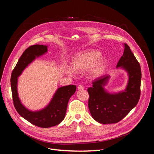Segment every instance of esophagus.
Listing matches in <instances>:
<instances>
[{"label":"esophagus","mask_w":154,"mask_h":154,"mask_svg":"<svg viewBox=\"0 0 154 154\" xmlns=\"http://www.w3.org/2000/svg\"><path fill=\"white\" fill-rule=\"evenodd\" d=\"M78 88L79 90H83V89H84V87H83L82 85H79L78 86Z\"/></svg>","instance_id":"34e87169"}]
</instances>
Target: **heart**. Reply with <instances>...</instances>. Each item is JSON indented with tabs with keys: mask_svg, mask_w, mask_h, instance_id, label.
<instances>
[{
	"mask_svg": "<svg viewBox=\"0 0 154 154\" xmlns=\"http://www.w3.org/2000/svg\"><path fill=\"white\" fill-rule=\"evenodd\" d=\"M100 56V52L94 50L78 54L72 59V67L67 69V72L72 74L74 71H82L87 69V75L90 78L100 76L107 66V60Z\"/></svg>",
	"mask_w": 154,
	"mask_h": 154,
	"instance_id": "b5f03b06",
	"label": "heart"
}]
</instances>
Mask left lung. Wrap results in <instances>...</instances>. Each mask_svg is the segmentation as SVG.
<instances>
[{"label":"left lung","mask_w":154,"mask_h":154,"mask_svg":"<svg viewBox=\"0 0 154 154\" xmlns=\"http://www.w3.org/2000/svg\"><path fill=\"white\" fill-rule=\"evenodd\" d=\"M128 73L127 87L124 92L110 94L103 88L109 76L97 78L88 88V106L92 117L102 124L116 123L122 120L136 106L141 95V71L139 63L125 44L123 54L117 64Z\"/></svg>","instance_id":"8db88e82"}]
</instances>
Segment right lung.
I'll return each instance as SVG.
<instances>
[{"instance_id": "obj_1", "label": "right lung", "mask_w": 154, "mask_h": 154, "mask_svg": "<svg viewBox=\"0 0 154 154\" xmlns=\"http://www.w3.org/2000/svg\"><path fill=\"white\" fill-rule=\"evenodd\" d=\"M48 51L44 45H33L27 48L13 70L11 76V87L14 106L22 117L31 124L41 128H49L57 125L63 120L70 97L74 94L76 86L69 85L58 88L50 103L43 110L31 112L20 103L17 89V78L27 65L36 57L42 55Z\"/></svg>"}]
</instances>
